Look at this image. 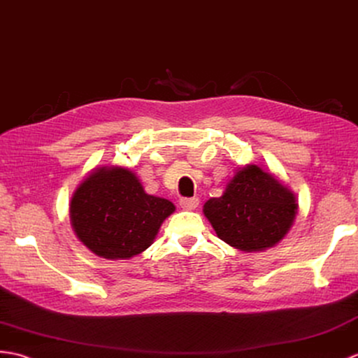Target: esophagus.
Segmentation results:
<instances>
[{
	"label": "esophagus",
	"mask_w": 358,
	"mask_h": 358,
	"mask_svg": "<svg viewBox=\"0 0 358 358\" xmlns=\"http://www.w3.org/2000/svg\"><path fill=\"white\" fill-rule=\"evenodd\" d=\"M179 203L184 210L192 211V210L197 208V205H199V199H197V197H184V199L179 201Z\"/></svg>",
	"instance_id": "obj_1"
}]
</instances>
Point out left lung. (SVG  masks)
<instances>
[{"instance_id": "8db88e82", "label": "left lung", "mask_w": 358, "mask_h": 358, "mask_svg": "<svg viewBox=\"0 0 358 358\" xmlns=\"http://www.w3.org/2000/svg\"><path fill=\"white\" fill-rule=\"evenodd\" d=\"M296 196L257 165L237 170L224 194L203 205L219 239L241 251H262L279 243L296 219Z\"/></svg>"}]
</instances>
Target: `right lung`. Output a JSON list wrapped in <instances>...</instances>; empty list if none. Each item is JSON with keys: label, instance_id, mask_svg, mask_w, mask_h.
Masks as SVG:
<instances>
[{"label": "right lung", "instance_id": "add662e5", "mask_svg": "<svg viewBox=\"0 0 358 358\" xmlns=\"http://www.w3.org/2000/svg\"><path fill=\"white\" fill-rule=\"evenodd\" d=\"M174 205L144 192L122 166L93 170L75 189L70 222L87 248L104 259H130L153 243Z\"/></svg>", "mask_w": 358, "mask_h": 358}]
</instances>
